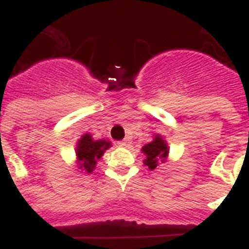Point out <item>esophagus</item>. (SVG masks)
I'll use <instances>...</instances> for the list:
<instances>
[{"instance_id": "obj_1", "label": "esophagus", "mask_w": 249, "mask_h": 249, "mask_svg": "<svg viewBox=\"0 0 249 249\" xmlns=\"http://www.w3.org/2000/svg\"><path fill=\"white\" fill-rule=\"evenodd\" d=\"M128 141L126 140H124V141H120V142H117V144H119V146H120V147H126V146H128Z\"/></svg>"}]
</instances>
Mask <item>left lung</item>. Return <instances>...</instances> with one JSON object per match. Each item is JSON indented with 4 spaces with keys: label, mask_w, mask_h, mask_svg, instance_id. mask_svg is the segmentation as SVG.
Here are the masks:
<instances>
[{
    "label": "left lung",
    "mask_w": 249,
    "mask_h": 249,
    "mask_svg": "<svg viewBox=\"0 0 249 249\" xmlns=\"http://www.w3.org/2000/svg\"><path fill=\"white\" fill-rule=\"evenodd\" d=\"M142 152L146 155L143 164L148 166V169L152 170L158 166L159 160H161V163H164V160L166 159L168 152H169V147L161 137L155 136L152 142L144 144L142 147Z\"/></svg>",
    "instance_id": "1"
}]
</instances>
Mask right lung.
I'll use <instances>...</instances> for the list:
<instances>
[{
    "label": "right lung",
    "instance_id": "1",
    "mask_svg": "<svg viewBox=\"0 0 249 249\" xmlns=\"http://www.w3.org/2000/svg\"><path fill=\"white\" fill-rule=\"evenodd\" d=\"M111 147V142L106 140L94 141L89 133L84 134L77 142L76 156L79 165L86 173H91L95 169L97 161L101 159L107 148Z\"/></svg>",
    "mask_w": 249,
    "mask_h": 249
}]
</instances>
